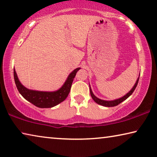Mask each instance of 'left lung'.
<instances>
[{"label":"left lung","mask_w":157,"mask_h":157,"mask_svg":"<svg viewBox=\"0 0 157 157\" xmlns=\"http://www.w3.org/2000/svg\"><path fill=\"white\" fill-rule=\"evenodd\" d=\"M139 78H140V75H139V77L138 78V79H137L136 83L133 85L132 89H131V90L129 91L128 93L126 94V95H124V96L121 97V98H117V99H115V100H113V101H105V100H102V99L98 98V97H96L94 94L93 91H92V90H91L90 84H89V90H90V94H91V98H93V100L95 101L96 103H98V104H99V105H103V106H105V107H114V106L117 105H119V103H121V102H123L124 101H125L126 99H127L128 97L130 96L131 94H133V92L134 91V90H135V89L136 88L137 85H138Z\"/></svg>","instance_id":"left-lung-1"}]
</instances>
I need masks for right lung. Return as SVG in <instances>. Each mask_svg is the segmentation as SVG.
<instances>
[{
  "mask_svg": "<svg viewBox=\"0 0 157 157\" xmlns=\"http://www.w3.org/2000/svg\"><path fill=\"white\" fill-rule=\"evenodd\" d=\"M80 68L72 71L67 78L65 82L60 88L53 91H43L29 89L21 83L14 68V78L17 88L21 95L30 103L40 108H52L63 102L68 96L71 91L73 79Z\"/></svg>",
  "mask_w": 157,
  "mask_h": 157,
  "instance_id": "add662e5",
  "label": "right lung"
}]
</instances>
